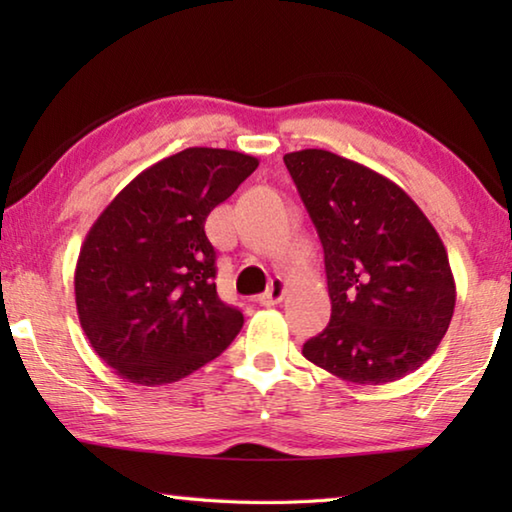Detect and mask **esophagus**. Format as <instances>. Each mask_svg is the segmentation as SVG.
Wrapping results in <instances>:
<instances>
[{"label": "esophagus", "instance_id": "obj_1", "mask_svg": "<svg viewBox=\"0 0 512 512\" xmlns=\"http://www.w3.org/2000/svg\"><path fill=\"white\" fill-rule=\"evenodd\" d=\"M284 293H287V282H284L282 277H273L271 287H268L262 293V296H259V302H262V305H266V307L277 305V302L284 298Z\"/></svg>", "mask_w": 512, "mask_h": 512}]
</instances>
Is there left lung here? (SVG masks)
Listing matches in <instances>:
<instances>
[{"label":"left lung","instance_id":"obj_1","mask_svg":"<svg viewBox=\"0 0 512 512\" xmlns=\"http://www.w3.org/2000/svg\"><path fill=\"white\" fill-rule=\"evenodd\" d=\"M325 253L332 318L302 354L352 384L418 370L443 341L456 305L436 228L400 185L325 149L284 155Z\"/></svg>","mask_w":512,"mask_h":512}]
</instances>
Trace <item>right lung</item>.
Listing matches in <instances>:
<instances>
[{
	"label": "right lung",
	"mask_w": 512,
	"mask_h": 512,
	"mask_svg": "<svg viewBox=\"0 0 512 512\" xmlns=\"http://www.w3.org/2000/svg\"><path fill=\"white\" fill-rule=\"evenodd\" d=\"M257 164L239 151L192 146L144 169L94 221L74 271L76 311L121 379L171 384L235 341L244 316L216 293L205 221Z\"/></svg>",
	"instance_id": "obj_1"
}]
</instances>
